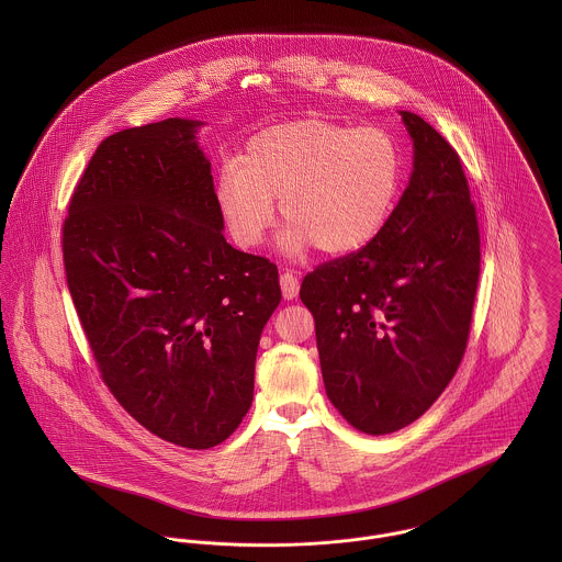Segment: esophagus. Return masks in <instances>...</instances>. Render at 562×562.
<instances>
[{
  "instance_id": "1",
  "label": "esophagus",
  "mask_w": 562,
  "mask_h": 562,
  "mask_svg": "<svg viewBox=\"0 0 562 562\" xmlns=\"http://www.w3.org/2000/svg\"><path fill=\"white\" fill-rule=\"evenodd\" d=\"M281 292H283V296L288 299V301H292V299H296V294H299V288H301V283H299V277L292 272V270H285L283 274H281Z\"/></svg>"
}]
</instances>
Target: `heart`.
Here are the masks:
<instances>
[{
    "label": "heart",
    "mask_w": 562,
    "mask_h": 562,
    "mask_svg": "<svg viewBox=\"0 0 562 562\" xmlns=\"http://www.w3.org/2000/svg\"><path fill=\"white\" fill-rule=\"evenodd\" d=\"M402 172L401 145L387 130L303 119L255 134L240 161L223 166L216 205L241 248L263 240L279 199L290 252L314 244L324 255H348L385 229Z\"/></svg>",
    "instance_id": "b5f03b06"
}]
</instances>
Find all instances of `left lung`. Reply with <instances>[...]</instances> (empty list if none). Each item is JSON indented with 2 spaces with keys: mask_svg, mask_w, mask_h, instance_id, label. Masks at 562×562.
Here are the masks:
<instances>
[{
  "mask_svg": "<svg viewBox=\"0 0 562 562\" xmlns=\"http://www.w3.org/2000/svg\"><path fill=\"white\" fill-rule=\"evenodd\" d=\"M413 172L385 229L307 272L301 301L316 322L328 401L361 432H396L441 396L470 337L481 232L452 145L401 112Z\"/></svg>",
  "mask_w": 562,
  "mask_h": 562,
  "instance_id": "obj_1",
  "label": "left lung"
}]
</instances>
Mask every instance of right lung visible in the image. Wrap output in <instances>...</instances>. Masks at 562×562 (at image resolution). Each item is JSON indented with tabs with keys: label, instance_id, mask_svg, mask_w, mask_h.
Returning <instances> with one entry per match:
<instances>
[{
	"label": "right lung",
	"instance_id": "right-lung-1",
	"mask_svg": "<svg viewBox=\"0 0 562 562\" xmlns=\"http://www.w3.org/2000/svg\"><path fill=\"white\" fill-rule=\"evenodd\" d=\"M199 121L108 136L63 225L67 285L121 406L181 448L223 443L250 408L277 266L223 236Z\"/></svg>",
	"mask_w": 562,
	"mask_h": 562
}]
</instances>
